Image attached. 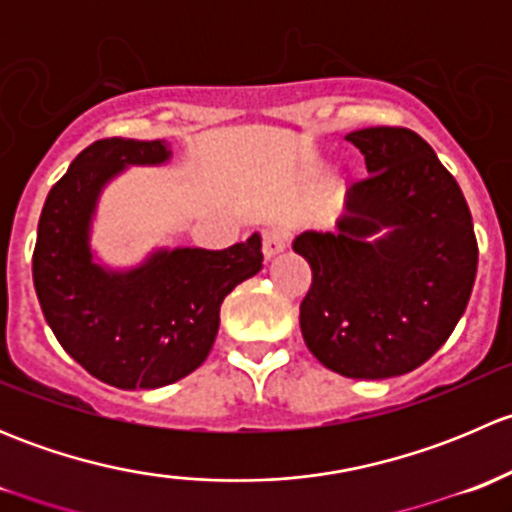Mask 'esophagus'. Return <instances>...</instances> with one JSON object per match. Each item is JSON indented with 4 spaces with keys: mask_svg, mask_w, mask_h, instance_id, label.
Returning a JSON list of instances; mask_svg holds the SVG:
<instances>
[{
    "mask_svg": "<svg viewBox=\"0 0 512 512\" xmlns=\"http://www.w3.org/2000/svg\"><path fill=\"white\" fill-rule=\"evenodd\" d=\"M289 242V232L282 227H270V230L262 232V252H265L267 260H272L275 255L285 252Z\"/></svg>",
    "mask_w": 512,
    "mask_h": 512,
    "instance_id": "obj_1",
    "label": "esophagus"
}]
</instances>
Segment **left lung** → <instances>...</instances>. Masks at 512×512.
<instances>
[{"label":"left lung","instance_id":"1","mask_svg":"<svg viewBox=\"0 0 512 512\" xmlns=\"http://www.w3.org/2000/svg\"><path fill=\"white\" fill-rule=\"evenodd\" d=\"M347 141L369 178L347 190L337 230L292 242L312 267L299 327L327 369L389 379L451 337L476 282L478 242L456 178L418 133L374 126Z\"/></svg>","mask_w":512,"mask_h":512}]
</instances>
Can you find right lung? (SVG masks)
I'll list each match as a JSON object with an SVG mask.
<instances>
[{
	"mask_svg": "<svg viewBox=\"0 0 512 512\" xmlns=\"http://www.w3.org/2000/svg\"><path fill=\"white\" fill-rule=\"evenodd\" d=\"M165 141L103 138L49 190L36 230L34 289L51 332L91 376L116 389H158L208 359L220 304L262 270V240L227 250H158L128 272L96 265L89 227L101 188L128 165H160Z\"/></svg>",
	"mask_w": 512,
	"mask_h": 512,
	"instance_id": "add662e5",
	"label": "right lung"
}]
</instances>
